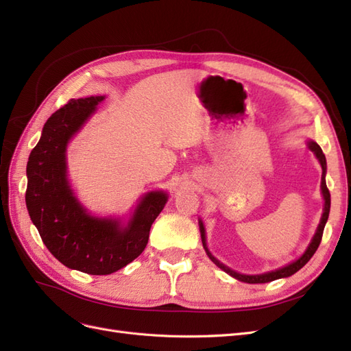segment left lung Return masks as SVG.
Returning <instances> with one entry per match:
<instances>
[{"label": "left lung", "mask_w": 351, "mask_h": 351, "mask_svg": "<svg viewBox=\"0 0 351 351\" xmlns=\"http://www.w3.org/2000/svg\"><path fill=\"white\" fill-rule=\"evenodd\" d=\"M307 146H309V149L316 155L317 161L321 162V167H322V182H321V189H322V196H324V200H325V205H324V214H322V218H321V222L319 226H317L316 228V232L315 236L311 241L309 246H307L306 252L302 254V256L289 263L285 265V267L282 268H278L275 271H271V272H265V274H259V275H244V274H239L236 271L230 269L228 267H226V265H222L218 259H215L214 256H212L210 252L208 250V246H206V236H205V227H204V222H202L199 219V230H200V237H202V244H204V249L206 252V254L209 256V259L214 262L217 267H219L222 271H226L227 274H230L231 277H234L236 280L239 281H243V282H249V284H262V282H269V281H274V280H278V278H285V277H290V275L295 274L299 269H302L304 265L311 261V258L315 254V252L317 250V247H319L321 244V240H322V234H324V228H325V224L328 221V217H329V208H331V195H329V190L326 187V182H325V174H326V159H325V155L321 149V146L317 145L316 142L313 141H309L307 142Z\"/></svg>", "instance_id": "obj_1"}]
</instances>
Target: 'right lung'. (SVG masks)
Here are the masks:
<instances>
[{
    "label": "right lung",
    "instance_id": "right-lung-1",
    "mask_svg": "<svg viewBox=\"0 0 351 351\" xmlns=\"http://www.w3.org/2000/svg\"><path fill=\"white\" fill-rule=\"evenodd\" d=\"M104 97L70 99L47 120L27 161L26 206L47 249L70 269L108 275L145 250L152 222L167 204L164 192L142 197L124 226L88 214L67 182L66 149Z\"/></svg>",
    "mask_w": 351,
    "mask_h": 351
}]
</instances>
